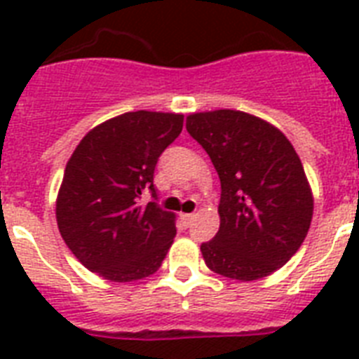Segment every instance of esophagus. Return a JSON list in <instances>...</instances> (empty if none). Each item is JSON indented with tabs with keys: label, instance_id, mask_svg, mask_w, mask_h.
<instances>
[{
	"label": "esophagus",
	"instance_id": "34e87169",
	"mask_svg": "<svg viewBox=\"0 0 359 359\" xmlns=\"http://www.w3.org/2000/svg\"><path fill=\"white\" fill-rule=\"evenodd\" d=\"M180 218H182V222H184L186 225H190L191 222H194V218H196V214H182Z\"/></svg>",
	"mask_w": 359,
	"mask_h": 359
}]
</instances>
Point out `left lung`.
<instances>
[{
    "label": "left lung",
    "instance_id": "1",
    "mask_svg": "<svg viewBox=\"0 0 359 359\" xmlns=\"http://www.w3.org/2000/svg\"><path fill=\"white\" fill-rule=\"evenodd\" d=\"M186 128L222 182L219 231L201 244L203 259L225 278H266L300 250L311 225V186L294 147L273 124L236 109L191 114Z\"/></svg>",
    "mask_w": 359,
    "mask_h": 359
}]
</instances>
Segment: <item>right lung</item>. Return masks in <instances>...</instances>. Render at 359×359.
Returning a JSON list of instances; mask_svg holds the SVG:
<instances>
[{"mask_svg":"<svg viewBox=\"0 0 359 359\" xmlns=\"http://www.w3.org/2000/svg\"><path fill=\"white\" fill-rule=\"evenodd\" d=\"M184 115L128 111L98 124L65 168L55 218L65 244L91 272L115 283L149 278L177 235L175 214L141 194L154 190L160 154L182 132Z\"/></svg>","mask_w":359,"mask_h":359,"instance_id":"right-lung-1","label":"right lung"}]
</instances>
